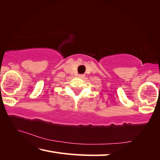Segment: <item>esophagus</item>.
Listing matches in <instances>:
<instances>
[{"label":"esophagus","mask_w":160,"mask_h":160,"mask_svg":"<svg viewBox=\"0 0 160 160\" xmlns=\"http://www.w3.org/2000/svg\"><path fill=\"white\" fill-rule=\"evenodd\" d=\"M85 77V75L84 74H78V77H79V78H83V77Z\"/></svg>","instance_id":"1"}]
</instances>
